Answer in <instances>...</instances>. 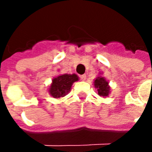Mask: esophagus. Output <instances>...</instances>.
<instances>
[{
  "instance_id": "esophagus-1",
  "label": "esophagus",
  "mask_w": 152,
  "mask_h": 152,
  "mask_svg": "<svg viewBox=\"0 0 152 152\" xmlns=\"http://www.w3.org/2000/svg\"><path fill=\"white\" fill-rule=\"evenodd\" d=\"M80 77L81 80H86V74H84V75H81V76H80Z\"/></svg>"
}]
</instances>
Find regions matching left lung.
Segmentation results:
<instances>
[{
    "instance_id": "1",
    "label": "left lung",
    "mask_w": 152,
    "mask_h": 152,
    "mask_svg": "<svg viewBox=\"0 0 152 152\" xmlns=\"http://www.w3.org/2000/svg\"><path fill=\"white\" fill-rule=\"evenodd\" d=\"M94 86L98 89V94L99 96L106 98L108 97L111 92V87L109 86V82L105 79V77L99 76H98L94 82Z\"/></svg>"
}]
</instances>
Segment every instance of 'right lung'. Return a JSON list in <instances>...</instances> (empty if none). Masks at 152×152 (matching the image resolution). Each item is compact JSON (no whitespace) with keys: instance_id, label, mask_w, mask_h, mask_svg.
<instances>
[{"instance_id":"1","label":"right lung","mask_w":152,"mask_h":152,"mask_svg":"<svg viewBox=\"0 0 152 152\" xmlns=\"http://www.w3.org/2000/svg\"><path fill=\"white\" fill-rule=\"evenodd\" d=\"M78 80L79 77L76 74L59 75L52 80L48 92L54 99L63 98L70 92L73 83Z\"/></svg>"}]
</instances>
